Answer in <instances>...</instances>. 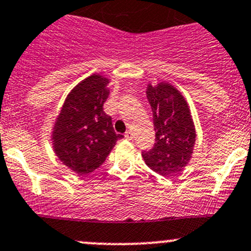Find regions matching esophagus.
<instances>
[{
    "label": "esophagus",
    "instance_id": "obj_1",
    "mask_svg": "<svg viewBox=\"0 0 251 251\" xmlns=\"http://www.w3.org/2000/svg\"><path fill=\"white\" fill-rule=\"evenodd\" d=\"M125 138L126 139H130V141H131V139L133 138V133L131 132V131H126V132H125Z\"/></svg>",
    "mask_w": 251,
    "mask_h": 251
}]
</instances>
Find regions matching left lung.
<instances>
[{
    "label": "left lung",
    "instance_id": "obj_1",
    "mask_svg": "<svg viewBox=\"0 0 251 251\" xmlns=\"http://www.w3.org/2000/svg\"><path fill=\"white\" fill-rule=\"evenodd\" d=\"M147 97L152 112L155 143L142 156L154 172L172 176L183 171L191 159L196 141L194 121L185 99L173 85L149 84Z\"/></svg>",
    "mask_w": 251,
    "mask_h": 251
}]
</instances>
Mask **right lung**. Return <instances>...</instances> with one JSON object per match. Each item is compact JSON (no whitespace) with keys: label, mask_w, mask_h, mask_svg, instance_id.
Masks as SVG:
<instances>
[{"label":"right lung","mask_w":251,"mask_h":251,"mask_svg":"<svg viewBox=\"0 0 251 251\" xmlns=\"http://www.w3.org/2000/svg\"><path fill=\"white\" fill-rule=\"evenodd\" d=\"M108 83L100 75L80 81L68 94L55 123L51 136L55 154L79 176L97 170L124 137L115 133L112 118L103 112Z\"/></svg>","instance_id":"right-lung-1"}]
</instances>
